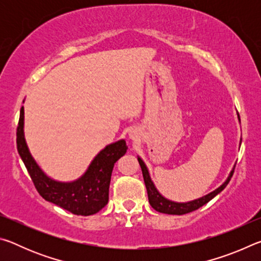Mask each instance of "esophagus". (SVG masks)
Segmentation results:
<instances>
[{"mask_svg": "<svg viewBox=\"0 0 261 261\" xmlns=\"http://www.w3.org/2000/svg\"><path fill=\"white\" fill-rule=\"evenodd\" d=\"M129 136H130V138H131V139H135V138H136V137H137V136H136V134H135V132H134V131H130V134H129Z\"/></svg>", "mask_w": 261, "mask_h": 261, "instance_id": "34e87169", "label": "esophagus"}]
</instances>
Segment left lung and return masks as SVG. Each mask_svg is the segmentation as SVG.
I'll return each mask as SVG.
<instances>
[{"label":"left lung","instance_id":"obj_1","mask_svg":"<svg viewBox=\"0 0 261 261\" xmlns=\"http://www.w3.org/2000/svg\"><path fill=\"white\" fill-rule=\"evenodd\" d=\"M238 117H240V116H238ZM138 161H139V165H140V168H141V171H143V177H144L145 185H146L149 204H151V206L153 207L154 210L160 212V213L174 214V215H183V214L190 213V212L196 211L198 208H200L201 206H204L205 204H207V202H208L210 200L213 199L216 194H219L224 188L227 187L229 180H230V178L232 177L233 171H235V167H233L231 173L229 174L226 182H224L222 185H221V187H219L216 190H214L213 192H211L208 194H206V196H204V197L198 198V199L189 201V202H175V201L168 200V199H166L165 197L161 196L160 192H159L156 190L155 185H154V183L152 182L151 177H149L148 169H147V167L145 166L144 161L141 160L140 158H138Z\"/></svg>","mask_w":261,"mask_h":261}]
</instances>
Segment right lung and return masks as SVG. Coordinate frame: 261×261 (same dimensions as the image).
<instances>
[{
    "instance_id": "obj_1",
    "label": "right lung",
    "mask_w": 261,
    "mask_h": 261,
    "mask_svg": "<svg viewBox=\"0 0 261 261\" xmlns=\"http://www.w3.org/2000/svg\"><path fill=\"white\" fill-rule=\"evenodd\" d=\"M24 107L20 109L17 126V149L32 178L35 189L47 201L76 215H92L107 205L109 184L115 162L126 153L125 140H118L106 146L91 162L81 178L70 183L57 182L43 173L37 165L24 138Z\"/></svg>"
}]
</instances>
